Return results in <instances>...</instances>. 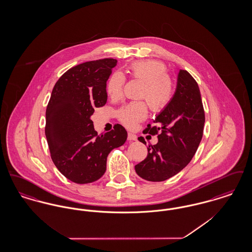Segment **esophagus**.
I'll list each match as a JSON object with an SVG mask.
<instances>
[{
	"instance_id": "esophagus-1",
	"label": "esophagus",
	"mask_w": 252,
	"mask_h": 252,
	"mask_svg": "<svg viewBox=\"0 0 252 252\" xmlns=\"http://www.w3.org/2000/svg\"><path fill=\"white\" fill-rule=\"evenodd\" d=\"M127 140H128V141H137V136H136L135 134L128 133V134H127Z\"/></svg>"
}]
</instances>
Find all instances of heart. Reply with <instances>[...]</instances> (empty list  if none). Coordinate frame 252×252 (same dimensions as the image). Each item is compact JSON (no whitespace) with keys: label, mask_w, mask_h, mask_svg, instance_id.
Masks as SVG:
<instances>
[{"label":"heart","mask_w":252,"mask_h":252,"mask_svg":"<svg viewBox=\"0 0 252 252\" xmlns=\"http://www.w3.org/2000/svg\"><path fill=\"white\" fill-rule=\"evenodd\" d=\"M132 78L141 80L144 85L141 92L150 108L160 111L166 108L174 95V84L167 74L166 66L154 60H138L128 66ZM126 78L119 72L112 73L107 83V93L111 98L122 94ZM147 115V106L143 101H135L125 105L117 112L118 120L128 127L133 128Z\"/></svg>","instance_id":"obj_1"}]
</instances>
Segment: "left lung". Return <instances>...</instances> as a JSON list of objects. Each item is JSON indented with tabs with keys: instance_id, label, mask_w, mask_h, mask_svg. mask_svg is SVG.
I'll use <instances>...</instances> for the list:
<instances>
[{
	"instance_id": "obj_1",
	"label": "left lung",
	"mask_w": 252,
	"mask_h": 252,
	"mask_svg": "<svg viewBox=\"0 0 252 252\" xmlns=\"http://www.w3.org/2000/svg\"><path fill=\"white\" fill-rule=\"evenodd\" d=\"M144 132L158 135V144L147 147V157L135 171L148 181H163L180 173L194 156L203 136L205 112L200 91L192 75L180 70L171 102ZM140 142L146 144L142 137Z\"/></svg>"
}]
</instances>
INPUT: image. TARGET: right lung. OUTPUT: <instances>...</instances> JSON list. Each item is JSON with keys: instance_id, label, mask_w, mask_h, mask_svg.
Segmentation results:
<instances>
[{"instance_id": "1", "label": "right lung", "mask_w": 252, "mask_h": 252, "mask_svg": "<svg viewBox=\"0 0 252 252\" xmlns=\"http://www.w3.org/2000/svg\"><path fill=\"white\" fill-rule=\"evenodd\" d=\"M114 59L88 61L64 72L55 85L46 108L45 136L51 158L60 173L78 184L99 180L109 152L126 143L119 124L97 135L91 116L108 100L107 81Z\"/></svg>"}]
</instances>
